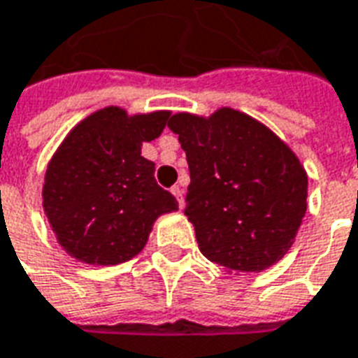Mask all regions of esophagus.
<instances>
[{
  "mask_svg": "<svg viewBox=\"0 0 358 358\" xmlns=\"http://www.w3.org/2000/svg\"><path fill=\"white\" fill-rule=\"evenodd\" d=\"M171 194L176 196L177 201H179V208L182 209V206H185V200H182V189H181V187H179V185L171 187Z\"/></svg>",
  "mask_w": 358,
  "mask_h": 358,
  "instance_id": "1",
  "label": "esophagus"
}]
</instances>
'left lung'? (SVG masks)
Wrapping results in <instances>:
<instances>
[{
  "instance_id": "left-lung-1",
  "label": "left lung",
  "mask_w": 358,
  "mask_h": 358,
  "mask_svg": "<svg viewBox=\"0 0 358 358\" xmlns=\"http://www.w3.org/2000/svg\"><path fill=\"white\" fill-rule=\"evenodd\" d=\"M168 128L187 152L185 215L201 255L228 271H262L291 249L308 209V176L281 139L245 113H177Z\"/></svg>"
}]
</instances>
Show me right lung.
<instances>
[{
	"label": "right lung",
	"instance_id": "obj_1",
	"mask_svg": "<svg viewBox=\"0 0 358 358\" xmlns=\"http://www.w3.org/2000/svg\"><path fill=\"white\" fill-rule=\"evenodd\" d=\"M168 111L134 115L106 107L75 126L50 160L43 208L56 240L87 264H120L141 252L155 220L177 211L158 187L141 145L166 128Z\"/></svg>",
	"mask_w": 358,
	"mask_h": 358
}]
</instances>
